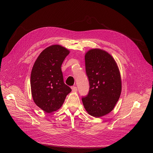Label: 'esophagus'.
Here are the masks:
<instances>
[{
	"instance_id": "34e87169",
	"label": "esophagus",
	"mask_w": 153,
	"mask_h": 153,
	"mask_svg": "<svg viewBox=\"0 0 153 153\" xmlns=\"http://www.w3.org/2000/svg\"><path fill=\"white\" fill-rule=\"evenodd\" d=\"M71 89H72V91L73 92H76L77 91V88L76 86H72Z\"/></svg>"
}]
</instances>
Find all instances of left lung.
Returning <instances> with one entry per match:
<instances>
[{"instance_id": "left-lung-1", "label": "left lung", "mask_w": 153, "mask_h": 153, "mask_svg": "<svg viewBox=\"0 0 153 153\" xmlns=\"http://www.w3.org/2000/svg\"><path fill=\"white\" fill-rule=\"evenodd\" d=\"M85 64L90 87L82 101L88 114L100 117L110 113L120 98L122 92L120 71L113 57L100 49L88 51Z\"/></svg>"}]
</instances>
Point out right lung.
Listing matches in <instances>:
<instances>
[{
    "label": "right lung",
    "instance_id": "obj_1",
    "mask_svg": "<svg viewBox=\"0 0 153 153\" xmlns=\"http://www.w3.org/2000/svg\"><path fill=\"white\" fill-rule=\"evenodd\" d=\"M69 51L60 45L46 48L32 68L30 85L36 105L46 113L58 110L71 89L64 84L61 65Z\"/></svg>",
    "mask_w": 153,
    "mask_h": 153
}]
</instances>
